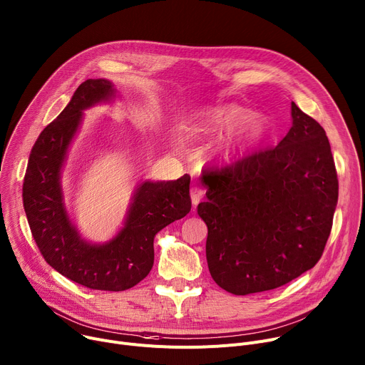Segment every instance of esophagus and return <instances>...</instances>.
<instances>
[{"instance_id":"34e87169","label":"esophagus","mask_w":365,"mask_h":365,"mask_svg":"<svg viewBox=\"0 0 365 365\" xmlns=\"http://www.w3.org/2000/svg\"><path fill=\"white\" fill-rule=\"evenodd\" d=\"M190 195H191V201H192V206H197L201 198L205 197V190L200 188V187H191L190 190Z\"/></svg>"}]
</instances>
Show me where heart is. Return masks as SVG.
I'll return each instance as SVG.
<instances>
[{"mask_svg": "<svg viewBox=\"0 0 365 365\" xmlns=\"http://www.w3.org/2000/svg\"><path fill=\"white\" fill-rule=\"evenodd\" d=\"M198 130L232 132L225 148H248L261 140L268 130V120L264 115H251L244 107L235 104L220 106L200 114Z\"/></svg>", "mask_w": 365, "mask_h": 365, "instance_id": "1", "label": "heart"}]
</instances>
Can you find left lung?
I'll return each instance as SVG.
<instances>
[{
	"label": "left lung",
	"mask_w": 365,
	"mask_h": 365,
	"mask_svg": "<svg viewBox=\"0 0 365 365\" xmlns=\"http://www.w3.org/2000/svg\"><path fill=\"white\" fill-rule=\"evenodd\" d=\"M293 125L275 148L206 170L209 271L223 290L245 296L287 284L320 259L338 203L331 145L314 118L292 103Z\"/></svg>",
	"instance_id": "8db88e82"
}]
</instances>
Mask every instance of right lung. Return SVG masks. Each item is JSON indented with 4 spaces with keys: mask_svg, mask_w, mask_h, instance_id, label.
I'll return each instance as SVG.
<instances>
[{
    "mask_svg": "<svg viewBox=\"0 0 365 365\" xmlns=\"http://www.w3.org/2000/svg\"><path fill=\"white\" fill-rule=\"evenodd\" d=\"M113 97V84L103 78L76 88L30 152L23 205L36 245L53 269L87 289L123 292L149 274L155 235L190 213L191 198L188 174L175 181H145L133 194L125 226L110 242L93 245L81 237L63 205L62 167L83 111Z\"/></svg>",
    "mask_w": 365,
    "mask_h": 365,
    "instance_id": "1",
    "label": "right lung"
}]
</instances>
